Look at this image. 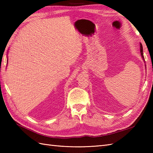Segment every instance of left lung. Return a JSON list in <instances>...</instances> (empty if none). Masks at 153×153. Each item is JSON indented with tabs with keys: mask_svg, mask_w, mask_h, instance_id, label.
Instances as JSON below:
<instances>
[{
	"mask_svg": "<svg viewBox=\"0 0 153 153\" xmlns=\"http://www.w3.org/2000/svg\"><path fill=\"white\" fill-rule=\"evenodd\" d=\"M140 53H141V56L143 58V61H145V58H144V56H143V46L141 43H140ZM145 68H146V66H145ZM146 69V68H145Z\"/></svg>",
	"mask_w": 153,
	"mask_h": 153,
	"instance_id": "obj_1",
	"label": "left lung"
}]
</instances>
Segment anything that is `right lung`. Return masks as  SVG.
<instances>
[{"instance_id": "right-lung-1", "label": "right lung", "mask_w": 153, "mask_h": 153, "mask_svg": "<svg viewBox=\"0 0 153 153\" xmlns=\"http://www.w3.org/2000/svg\"><path fill=\"white\" fill-rule=\"evenodd\" d=\"M7 62H8V60H7Z\"/></svg>"}]
</instances>
